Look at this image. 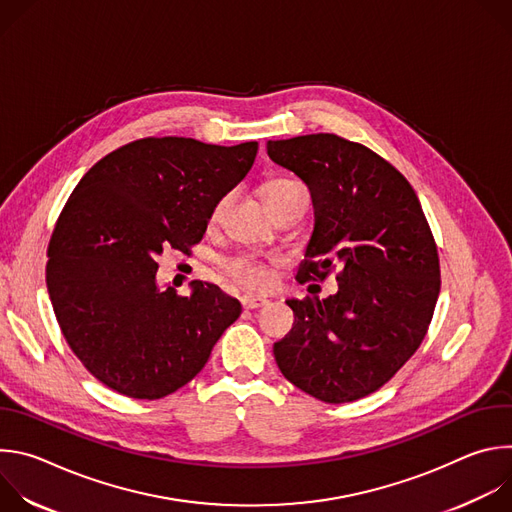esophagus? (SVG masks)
<instances>
[{
    "label": "esophagus",
    "instance_id": "1",
    "mask_svg": "<svg viewBox=\"0 0 512 512\" xmlns=\"http://www.w3.org/2000/svg\"><path fill=\"white\" fill-rule=\"evenodd\" d=\"M241 304H243V308H247V310H257V308L267 306V304H269V300H267V298H263V296L245 294V296L241 298Z\"/></svg>",
    "mask_w": 512,
    "mask_h": 512
}]
</instances>
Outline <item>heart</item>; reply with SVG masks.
I'll list each match as a JSON object with an SVG mask.
<instances>
[{"label":"heart","mask_w":512,"mask_h":512,"mask_svg":"<svg viewBox=\"0 0 512 512\" xmlns=\"http://www.w3.org/2000/svg\"><path fill=\"white\" fill-rule=\"evenodd\" d=\"M296 186H302V184L298 180H289V178L273 180V182L265 184L263 198H265V202H269L273 196H277V194H281V192H285L289 188H296ZM227 204H229V196L221 198V200L214 204V208L210 212V223H216L218 218L223 216ZM225 271L229 273V277L233 281H237L239 285H245V287L259 289V287H265L269 283V271L261 263H257V261L249 259V257H237V259L227 261L225 263Z\"/></svg>","instance_id":"heart-1"}]
</instances>
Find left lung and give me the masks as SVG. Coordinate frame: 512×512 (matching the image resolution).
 Instances as JSON below:
<instances>
[{
  "mask_svg": "<svg viewBox=\"0 0 512 512\" xmlns=\"http://www.w3.org/2000/svg\"><path fill=\"white\" fill-rule=\"evenodd\" d=\"M267 156L310 190L314 231L298 279L340 265L326 300L291 298V332L273 344L283 377L324 403L381 389L425 338L440 259L411 184L381 156L334 133L267 141Z\"/></svg>",
  "mask_w": 512,
  "mask_h": 512,
  "instance_id": "left-lung-1",
  "label": "left lung"
}]
</instances>
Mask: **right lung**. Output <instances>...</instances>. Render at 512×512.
<instances>
[{
    "mask_svg": "<svg viewBox=\"0 0 512 512\" xmlns=\"http://www.w3.org/2000/svg\"><path fill=\"white\" fill-rule=\"evenodd\" d=\"M257 141L137 139L97 162L70 194L48 247L46 285L60 330L89 373L131 399L190 383L241 316L239 300L192 281L160 285L156 257L188 251L214 204L251 170Z\"/></svg>",
    "mask_w": 512,
    "mask_h": 512,
    "instance_id": "obj_1",
    "label": "right lung"
}]
</instances>
